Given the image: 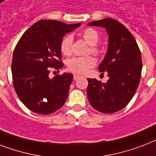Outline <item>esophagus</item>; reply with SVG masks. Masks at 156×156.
Segmentation results:
<instances>
[{"label": "esophagus", "instance_id": "1", "mask_svg": "<svg viewBox=\"0 0 156 156\" xmlns=\"http://www.w3.org/2000/svg\"><path fill=\"white\" fill-rule=\"evenodd\" d=\"M81 76H80V75L74 74V76H73V79H74L75 80H77L80 79V78H81Z\"/></svg>", "mask_w": 156, "mask_h": 156}]
</instances>
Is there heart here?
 I'll use <instances>...</instances> for the list:
<instances>
[{"label":"heart","instance_id":"1","mask_svg":"<svg viewBox=\"0 0 156 156\" xmlns=\"http://www.w3.org/2000/svg\"><path fill=\"white\" fill-rule=\"evenodd\" d=\"M81 36L83 39L90 45L89 52H91L92 54L98 56L101 54V49H99V47L96 45L99 40V36L97 31L95 29L89 27L84 29L82 32ZM72 42H73V37L72 35H67L62 40L60 44V50L62 54L65 56H69L72 54ZM95 65H96V59L92 56L74 57L68 59L67 62V69L72 72L78 73V74L86 73L89 69L94 67Z\"/></svg>","mask_w":156,"mask_h":156}]
</instances>
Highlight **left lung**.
<instances>
[{
	"label": "left lung",
	"mask_w": 156,
	"mask_h": 156,
	"mask_svg": "<svg viewBox=\"0 0 156 156\" xmlns=\"http://www.w3.org/2000/svg\"><path fill=\"white\" fill-rule=\"evenodd\" d=\"M102 27L109 35L108 49L99 65L100 72H107V83L88 79L87 96L89 103L102 113L112 114L123 109L132 99L142 74V55L131 32L114 19H101L88 23Z\"/></svg>",
	"instance_id": "8db88e82"
}]
</instances>
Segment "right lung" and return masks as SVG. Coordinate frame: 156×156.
I'll use <instances>...</instances> for the list:
<instances>
[{"mask_svg": "<svg viewBox=\"0 0 156 156\" xmlns=\"http://www.w3.org/2000/svg\"><path fill=\"white\" fill-rule=\"evenodd\" d=\"M80 26L57 20H40L24 32L13 54L11 71L14 90L32 112L49 115L67 100L73 76L57 75L49 79V67H63L60 50L62 37Z\"/></svg>", "mask_w": 156, "mask_h": 156, "instance_id": "obj_1", "label": "right lung"}]
</instances>
